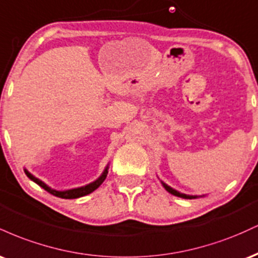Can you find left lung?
<instances>
[{
  "label": "left lung",
  "mask_w": 258,
  "mask_h": 258,
  "mask_svg": "<svg viewBox=\"0 0 258 258\" xmlns=\"http://www.w3.org/2000/svg\"><path fill=\"white\" fill-rule=\"evenodd\" d=\"M161 184H162V186H164L165 189H166V190L168 191V193H170V194H172V195H174V197L183 198V199H197V198H199V197H198V195H186V194L179 193L178 190H176V189L171 188L170 185H167L166 183H164V182H162V180H161Z\"/></svg>",
  "instance_id": "1"
}]
</instances>
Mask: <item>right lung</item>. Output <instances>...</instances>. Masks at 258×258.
Listing matches in <instances>:
<instances>
[{"label":"right lung","mask_w":258,"mask_h":258,"mask_svg":"<svg viewBox=\"0 0 258 258\" xmlns=\"http://www.w3.org/2000/svg\"><path fill=\"white\" fill-rule=\"evenodd\" d=\"M108 170H109V164L106 165L104 171H103V173L100 174L98 178H97L96 180H93V182L90 183V184H86L84 186H79V188L68 189V190H55V189H53V188H51V186H48L46 184V183L42 182L41 179H38L37 177H35L34 174H31L28 170H26V168H24V172H25L26 176H28L29 178L32 180V182L36 183V184L40 185L41 188H43L44 190L48 191L49 194L54 195V197L61 198V199H76V198L85 197V195L91 194L92 191L96 190V189L98 188V186L102 184L103 182H104V179L106 178V174H108Z\"/></svg>","instance_id":"1"}]
</instances>
